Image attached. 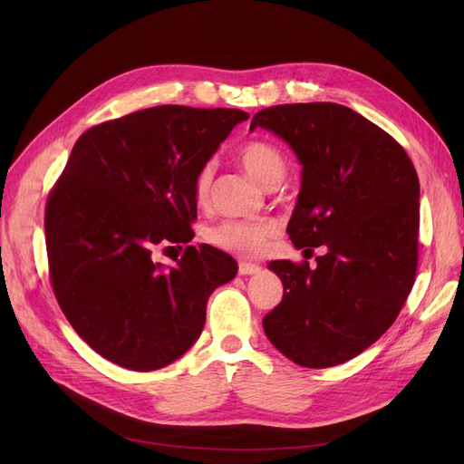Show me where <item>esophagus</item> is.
I'll return each mask as SVG.
<instances>
[{
    "mask_svg": "<svg viewBox=\"0 0 464 464\" xmlns=\"http://www.w3.org/2000/svg\"><path fill=\"white\" fill-rule=\"evenodd\" d=\"M237 271H240L242 276H249V275H257L261 271V266L256 265V263H246L242 261L240 266H237Z\"/></svg>",
    "mask_w": 464,
    "mask_h": 464,
    "instance_id": "1",
    "label": "esophagus"
}]
</instances>
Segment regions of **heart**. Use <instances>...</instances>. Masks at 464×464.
<instances>
[{
	"instance_id": "obj_1",
	"label": "heart",
	"mask_w": 464,
	"mask_h": 464,
	"mask_svg": "<svg viewBox=\"0 0 464 464\" xmlns=\"http://www.w3.org/2000/svg\"><path fill=\"white\" fill-rule=\"evenodd\" d=\"M237 160L244 170L257 179L261 186L280 179L285 174V157L273 143L254 139L247 141L237 150ZM210 184H213V166L205 164L195 176L193 193L198 203L208 199ZM276 228L271 222H247V220H228L207 232V240L218 249L230 251L234 256L257 257L261 256L266 244L275 236Z\"/></svg>"
}]
</instances>
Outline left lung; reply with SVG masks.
<instances>
[{"mask_svg": "<svg viewBox=\"0 0 464 464\" xmlns=\"http://www.w3.org/2000/svg\"><path fill=\"white\" fill-rule=\"evenodd\" d=\"M263 128L290 145L302 188L288 222L317 265L271 261L283 300L263 317L276 350L304 368H331L372 346L397 319L418 265L420 181L409 154L358 111L333 102L265 108Z\"/></svg>", "mask_w": 464, "mask_h": 464, "instance_id": "1", "label": "left lung"}]
</instances>
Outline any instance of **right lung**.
I'll return each instance as SVG.
<instances>
[{"instance_id": "right-lung-1", "label": "right lung", "mask_w": 464, "mask_h": 464, "mask_svg": "<svg viewBox=\"0 0 464 464\" xmlns=\"http://www.w3.org/2000/svg\"><path fill=\"white\" fill-rule=\"evenodd\" d=\"M247 111L154 106L82 133L46 203L50 278L94 353L133 372L172 363L199 339L207 300L237 273L213 246L174 266L152 249L188 244L193 181Z\"/></svg>"}]
</instances>
